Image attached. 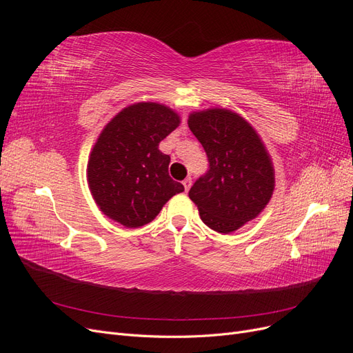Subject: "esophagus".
<instances>
[{
    "mask_svg": "<svg viewBox=\"0 0 353 353\" xmlns=\"http://www.w3.org/2000/svg\"><path fill=\"white\" fill-rule=\"evenodd\" d=\"M183 185H184L185 191H188V190H190V187H191V178H185V179L183 181Z\"/></svg>",
    "mask_w": 353,
    "mask_h": 353,
    "instance_id": "obj_1",
    "label": "esophagus"
}]
</instances>
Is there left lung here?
Instances as JSON below:
<instances>
[{"label":"left lung","instance_id":"8db88e82","mask_svg":"<svg viewBox=\"0 0 353 353\" xmlns=\"http://www.w3.org/2000/svg\"><path fill=\"white\" fill-rule=\"evenodd\" d=\"M188 128L201 143L209 170L190 190L201 221L221 234L259 216L275 187L272 159L261 135L239 113L210 108L190 113Z\"/></svg>","mask_w":353,"mask_h":353}]
</instances>
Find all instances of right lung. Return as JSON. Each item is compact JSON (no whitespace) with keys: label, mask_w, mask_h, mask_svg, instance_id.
<instances>
[{"label":"right lung","mask_w":353,"mask_h":353,"mask_svg":"<svg viewBox=\"0 0 353 353\" xmlns=\"http://www.w3.org/2000/svg\"><path fill=\"white\" fill-rule=\"evenodd\" d=\"M179 123L174 109L153 101L126 105L105 123L87 166L91 196L105 216L140 228L183 193L184 185L169 176L170 157L159 150Z\"/></svg>","instance_id":"right-lung-1"}]
</instances>
